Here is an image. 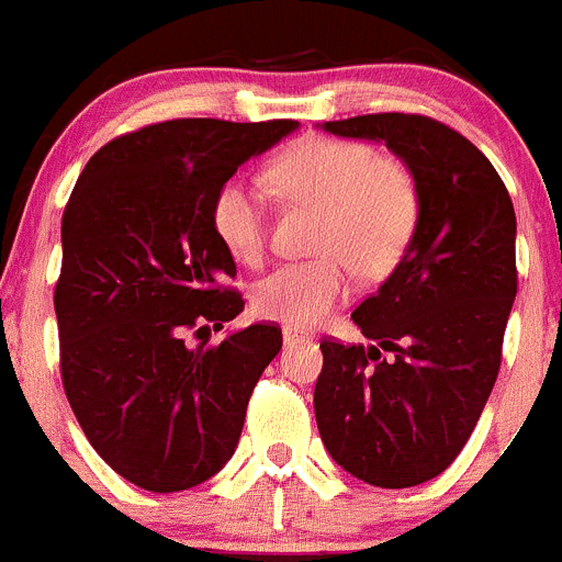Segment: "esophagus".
<instances>
[{
    "label": "esophagus",
    "mask_w": 562,
    "mask_h": 562,
    "mask_svg": "<svg viewBox=\"0 0 562 562\" xmlns=\"http://www.w3.org/2000/svg\"><path fill=\"white\" fill-rule=\"evenodd\" d=\"M283 344L286 347H292V344H300V341H308V333L300 330V327H283Z\"/></svg>",
    "instance_id": "esophagus-1"
}]
</instances>
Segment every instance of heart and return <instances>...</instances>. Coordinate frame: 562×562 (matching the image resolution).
Instances as JSON below:
<instances>
[{"mask_svg": "<svg viewBox=\"0 0 562 562\" xmlns=\"http://www.w3.org/2000/svg\"><path fill=\"white\" fill-rule=\"evenodd\" d=\"M281 196L322 213L314 262L281 265L254 289L259 316L292 327L325 319L349 292V268L360 279H385L407 251L418 226L413 175L380 158L366 142L303 138L270 166ZM213 229L226 251L257 265L268 243L262 193L243 180L221 186L213 199Z\"/></svg>", "mask_w": 562, "mask_h": 562, "instance_id": "b5f03b06", "label": "heart"}]
</instances>
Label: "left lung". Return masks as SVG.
<instances>
[{
    "mask_svg": "<svg viewBox=\"0 0 562 562\" xmlns=\"http://www.w3.org/2000/svg\"><path fill=\"white\" fill-rule=\"evenodd\" d=\"M319 127L385 144L413 175L420 213L393 273L352 311L376 344H319L316 426L333 462L358 481L418 486L451 468L497 380L516 297L514 204L486 155L429 116Z\"/></svg>",
    "mask_w": 562,
    "mask_h": 562,
    "instance_id": "obj_1",
    "label": "left lung"
}]
</instances>
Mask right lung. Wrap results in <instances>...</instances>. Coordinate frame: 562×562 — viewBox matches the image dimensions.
I'll return each instance as SVG.
<instances>
[{
	"label": "right lung",
	"mask_w": 562,
	"mask_h": 562,
	"mask_svg": "<svg viewBox=\"0 0 562 562\" xmlns=\"http://www.w3.org/2000/svg\"><path fill=\"white\" fill-rule=\"evenodd\" d=\"M297 122L169 120L92 155L63 215L54 292L63 385L87 440L147 492L207 481L235 453L248 398L281 349L251 325L196 348L243 311L213 199Z\"/></svg>",
	"instance_id": "right-lung-1"
}]
</instances>
